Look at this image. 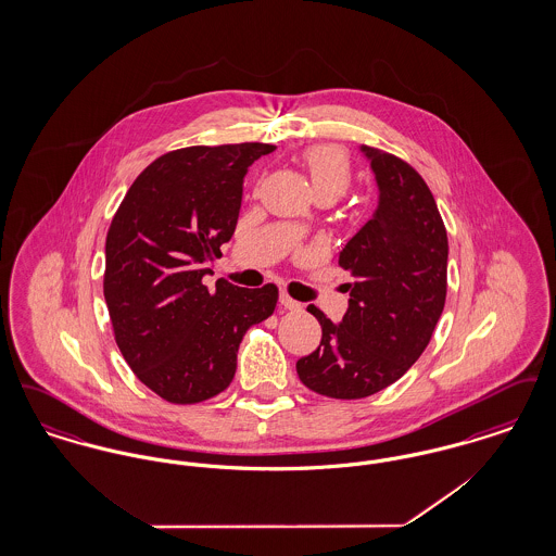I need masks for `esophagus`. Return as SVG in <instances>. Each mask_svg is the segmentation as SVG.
Segmentation results:
<instances>
[{
    "instance_id": "34e87169",
    "label": "esophagus",
    "mask_w": 556,
    "mask_h": 556,
    "mask_svg": "<svg viewBox=\"0 0 556 556\" xmlns=\"http://www.w3.org/2000/svg\"><path fill=\"white\" fill-rule=\"evenodd\" d=\"M279 302H281V306H283V308H288V311H302V304H300V302H295V300L290 298L286 291H281Z\"/></svg>"
}]
</instances>
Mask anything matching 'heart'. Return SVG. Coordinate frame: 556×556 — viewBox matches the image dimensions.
Returning <instances> with one entry per match:
<instances>
[{
    "mask_svg": "<svg viewBox=\"0 0 556 556\" xmlns=\"http://www.w3.org/2000/svg\"><path fill=\"white\" fill-rule=\"evenodd\" d=\"M302 162L308 170L315 193L329 191L336 198H340L350 186L352 164L342 148L327 146V143L311 146L304 150Z\"/></svg>",
    "mask_w": 556,
    "mask_h": 556,
    "instance_id": "b5f03b06",
    "label": "heart"
}]
</instances>
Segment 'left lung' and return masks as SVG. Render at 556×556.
<instances>
[{
    "label": "left lung",
    "mask_w": 556,
    "mask_h": 556,
    "mask_svg": "<svg viewBox=\"0 0 556 556\" xmlns=\"http://www.w3.org/2000/svg\"><path fill=\"white\" fill-rule=\"evenodd\" d=\"M379 187L369 223L345 243L350 300L340 325L317 306L323 338L295 363L320 396L358 400L392 386L429 344L446 302L448 236L424 177L394 154L361 146Z\"/></svg>",
    "instance_id": "obj_1"
}]
</instances>
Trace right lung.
Returning <instances> with one entry per match:
<instances>
[{
  "label": "right lung",
  "mask_w": 556,
  "mask_h": 556,
  "mask_svg": "<svg viewBox=\"0 0 556 556\" xmlns=\"http://www.w3.org/2000/svg\"><path fill=\"white\" fill-rule=\"evenodd\" d=\"M270 143L191 146L132 181L106 236L104 298L114 340L141 383L195 404L233 381L245 331L273 315L279 290L202 277L238 225L243 177Z\"/></svg>",
  "instance_id": "add662e5"
}]
</instances>
